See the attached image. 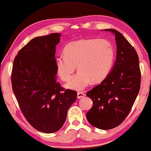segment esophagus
Instances as JSON below:
<instances>
[{"label":"esophagus","instance_id":"esophagus-1","mask_svg":"<svg viewBox=\"0 0 151 151\" xmlns=\"http://www.w3.org/2000/svg\"><path fill=\"white\" fill-rule=\"evenodd\" d=\"M84 96H85V94H84L83 92L77 93V98H78V99H81V98L83 97Z\"/></svg>","mask_w":151,"mask_h":151}]
</instances>
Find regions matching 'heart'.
Here are the masks:
<instances>
[{"instance_id":"1","label":"heart","mask_w":151,"mask_h":151,"mask_svg":"<svg viewBox=\"0 0 151 151\" xmlns=\"http://www.w3.org/2000/svg\"><path fill=\"white\" fill-rule=\"evenodd\" d=\"M114 59V48L106 39H83L66 45L63 57L56 62L57 73L62 81L72 78L76 66L78 72L66 87L83 90L91 82H100L109 73Z\"/></svg>"}]
</instances>
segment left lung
<instances>
[{"label":"left lung","mask_w":151,"mask_h":151,"mask_svg":"<svg viewBox=\"0 0 151 151\" xmlns=\"http://www.w3.org/2000/svg\"><path fill=\"white\" fill-rule=\"evenodd\" d=\"M115 36L116 58L111 72L86 95L93 100L86 117L94 127L108 130L124 121L138 96L141 83L139 58L127 40L118 31L107 29Z\"/></svg>","instance_id":"obj_1"}]
</instances>
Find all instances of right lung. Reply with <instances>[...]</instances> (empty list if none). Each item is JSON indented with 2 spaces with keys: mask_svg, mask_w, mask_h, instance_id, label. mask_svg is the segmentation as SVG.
Segmentation results:
<instances>
[{
  "mask_svg": "<svg viewBox=\"0 0 151 151\" xmlns=\"http://www.w3.org/2000/svg\"><path fill=\"white\" fill-rule=\"evenodd\" d=\"M61 35L34 38L19 51L12 73L13 91L24 117L37 130L61 129L77 93L57 82L56 45Z\"/></svg>",
  "mask_w": 151,
  "mask_h": 151,
  "instance_id": "obj_1",
  "label": "right lung"
}]
</instances>
